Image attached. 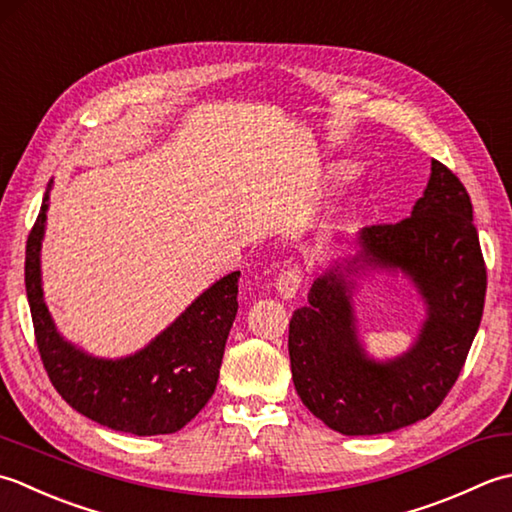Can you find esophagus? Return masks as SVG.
Returning a JSON list of instances; mask_svg holds the SVG:
<instances>
[{"mask_svg": "<svg viewBox=\"0 0 512 512\" xmlns=\"http://www.w3.org/2000/svg\"><path fill=\"white\" fill-rule=\"evenodd\" d=\"M300 283H302V276H300V269H294V267H287L278 274L276 278V291L278 296L283 300H291L296 298L298 289H300Z\"/></svg>", "mask_w": 512, "mask_h": 512, "instance_id": "1", "label": "esophagus"}]
</instances>
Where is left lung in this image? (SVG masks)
<instances>
[{
  "label": "left lung",
  "instance_id": "left-lung-1",
  "mask_svg": "<svg viewBox=\"0 0 512 512\" xmlns=\"http://www.w3.org/2000/svg\"><path fill=\"white\" fill-rule=\"evenodd\" d=\"M356 254L333 260L289 322L291 378L302 404L342 435H378L429 417L460 375L479 329L486 267L466 187L440 161L409 218L362 227ZM373 270L404 273L427 316L412 347L371 359L352 294Z\"/></svg>",
  "mask_w": 512,
  "mask_h": 512
}]
</instances>
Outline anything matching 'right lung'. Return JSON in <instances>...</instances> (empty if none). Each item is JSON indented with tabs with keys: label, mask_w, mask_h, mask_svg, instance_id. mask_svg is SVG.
Instances as JSON below:
<instances>
[{
	"label": "right lung",
	"mask_w": 512,
	"mask_h": 512,
	"mask_svg": "<svg viewBox=\"0 0 512 512\" xmlns=\"http://www.w3.org/2000/svg\"><path fill=\"white\" fill-rule=\"evenodd\" d=\"M52 181L26 243V296L52 387L72 409L132 435L176 433L214 395L238 311L241 271L207 287L170 327L123 358H99L61 336L41 287V241Z\"/></svg>",
	"instance_id": "add662e5"
}]
</instances>
